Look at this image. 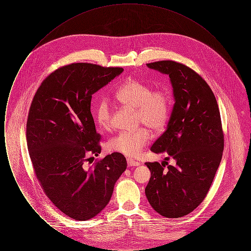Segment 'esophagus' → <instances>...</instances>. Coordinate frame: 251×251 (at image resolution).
<instances>
[{"instance_id": "obj_1", "label": "esophagus", "mask_w": 251, "mask_h": 251, "mask_svg": "<svg viewBox=\"0 0 251 251\" xmlns=\"http://www.w3.org/2000/svg\"><path fill=\"white\" fill-rule=\"evenodd\" d=\"M127 164H128L129 167H138V166L140 165L139 162L133 161V160H131V159H127Z\"/></svg>"}]
</instances>
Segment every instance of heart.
Returning a JSON list of instances; mask_svg holds the SVG:
<instances>
[{"label": "heart", "mask_w": 251, "mask_h": 251, "mask_svg": "<svg viewBox=\"0 0 251 251\" xmlns=\"http://www.w3.org/2000/svg\"><path fill=\"white\" fill-rule=\"evenodd\" d=\"M115 98L120 103L135 109L138 123H143L153 131L161 130L169 116L170 98L163 89L152 90L139 80H129L121 84L115 92ZM94 119L99 127L108 130L112 126V109L107 100L101 99L96 104ZM151 141V133L146 128L133 131H121L107 143L109 151L135 157Z\"/></svg>", "instance_id": "heart-1"}]
</instances>
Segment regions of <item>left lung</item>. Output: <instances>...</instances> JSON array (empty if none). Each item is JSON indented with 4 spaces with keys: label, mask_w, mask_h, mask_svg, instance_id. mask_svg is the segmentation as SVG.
Returning <instances> with one entry per match:
<instances>
[{
    "label": "left lung",
    "mask_w": 251,
    "mask_h": 251,
    "mask_svg": "<svg viewBox=\"0 0 251 251\" xmlns=\"http://www.w3.org/2000/svg\"><path fill=\"white\" fill-rule=\"evenodd\" d=\"M147 66L169 76L175 98L167 130L151 150L167 152L176 164L147 162L151 176L145 193L158 214L177 218L193 212L210 190L224 149L220 112L209 84L189 67L172 60Z\"/></svg>",
    "instance_id": "1"
}]
</instances>
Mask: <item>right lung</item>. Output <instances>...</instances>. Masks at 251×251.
<instances>
[{
  "label": "right lung",
  "instance_id": "1",
  "mask_svg": "<svg viewBox=\"0 0 251 251\" xmlns=\"http://www.w3.org/2000/svg\"><path fill=\"white\" fill-rule=\"evenodd\" d=\"M122 72L91 63L63 66L41 83L29 109L26 140L36 179L53 205L78 221L104 209L127 167L120 152L85 166L101 151L92 95Z\"/></svg>",
  "mask_w": 251,
  "mask_h": 251
}]
</instances>
